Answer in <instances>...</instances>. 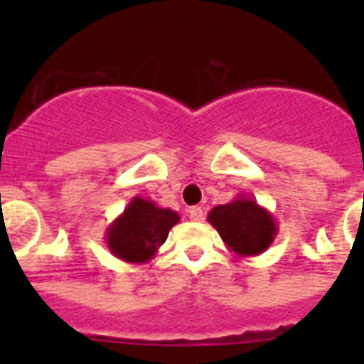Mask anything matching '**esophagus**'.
I'll list each match as a JSON object with an SVG mask.
<instances>
[{"label":"esophagus","instance_id":"1","mask_svg":"<svg viewBox=\"0 0 364 364\" xmlns=\"http://www.w3.org/2000/svg\"><path fill=\"white\" fill-rule=\"evenodd\" d=\"M188 216L190 220H193V222H200V220L204 218V211L200 205H193V208L188 209Z\"/></svg>","mask_w":364,"mask_h":364}]
</instances>
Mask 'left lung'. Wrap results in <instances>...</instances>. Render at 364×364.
Listing matches in <instances>:
<instances>
[{
    "mask_svg": "<svg viewBox=\"0 0 364 364\" xmlns=\"http://www.w3.org/2000/svg\"><path fill=\"white\" fill-rule=\"evenodd\" d=\"M208 222L237 257L260 255L273 245L278 234L273 213L247 196H237L230 203L213 208L208 213Z\"/></svg>",
    "mask_w": 364,
    "mask_h": 364,
    "instance_id": "8db88e82",
    "label": "left lung"
}]
</instances>
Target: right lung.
<instances>
[{
	"label": "right lung",
	"mask_w": 364,
	"mask_h": 364,
	"mask_svg": "<svg viewBox=\"0 0 364 364\" xmlns=\"http://www.w3.org/2000/svg\"><path fill=\"white\" fill-rule=\"evenodd\" d=\"M179 222V215L160 208L153 200L135 196L124 211L105 230L111 253L124 262L146 264L165 243L168 230Z\"/></svg>",
	"instance_id": "add662e5"
}]
</instances>
